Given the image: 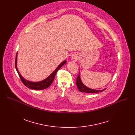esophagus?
<instances>
[{"instance_id": "esophagus-1", "label": "esophagus", "mask_w": 135, "mask_h": 135, "mask_svg": "<svg viewBox=\"0 0 135 135\" xmlns=\"http://www.w3.org/2000/svg\"><path fill=\"white\" fill-rule=\"evenodd\" d=\"M79 54L78 53H73L71 55V60L74 61H77L79 60Z\"/></svg>"}]
</instances>
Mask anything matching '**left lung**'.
Instances as JSON below:
<instances>
[{
	"label": "left lung",
	"mask_w": 135,
	"mask_h": 135,
	"mask_svg": "<svg viewBox=\"0 0 135 135\" xmlns=\"http://www.w3.org/2000/svg\"><path fill=\"white\" fill-rule=\"evenodd\" d=\"M76 85H77V86H78V89L81 92H86V93H98L99 92H102L106 89H104L102 90H94V89H92L88 88L81 81L80 73L78 76V78L76 79Z\"/></svg>",
	"instance_id": "left-lung-1"
}]
</instances>
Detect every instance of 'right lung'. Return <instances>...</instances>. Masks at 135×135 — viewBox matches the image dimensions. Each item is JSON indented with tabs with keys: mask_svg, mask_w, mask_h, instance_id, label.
I'll list each match as a JSON object with an SVG mask.
<instances>
[{
	"mask_svg": "<svg viewBox=\"0 0 135 135\" xmlns=\"http://www.w3.org/2000/svg\"><path fill=\"white\" fill-rule=\"evenodd\" d=\"M17 53L16 55L15 62V68L16 69V71H17L19 76H20V78L22 83L24 84V85L25 86H26L27 87H28V88L33 89V90H43V89H46L48 87H49L51 85V84L52 83L53 81H54V77H55V74H56L57 71L59 70V69L62 66H63L66 63V60L64 61L62 63H61L58 66H57V67L54 70V71L45 80H44L42 81H40V82H30V81H29L25 79L22 76V75L20 74V73H19V71L17 69Z\"/></svg>",
	"mask_w": 135,
	"mask_h": 135,
	"instance_id": "add662e5",
	"label": "right lung"
}]
</instances>
